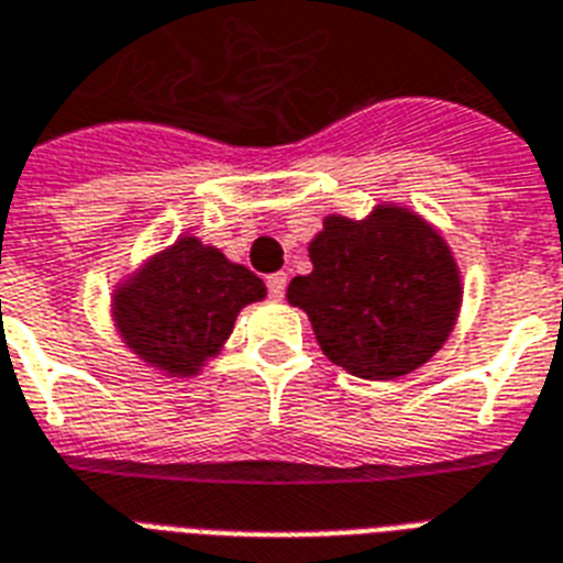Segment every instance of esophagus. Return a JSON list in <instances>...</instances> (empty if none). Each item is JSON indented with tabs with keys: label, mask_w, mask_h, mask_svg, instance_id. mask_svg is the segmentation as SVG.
<instances>
[{
	"label": "esophagus",
	"mask_w": 563,
	"mask_h": 563,
	"mask_svg": "<svg viewBox=\"0 0 563 563\" xmlns=\"http://www.w3.org/2000/svg\"><path fill=\"white\" fill-rule=\"evenodd\" d=\"M286 274L283 272H277V274H272V277H268V280H265V289H268V298H274V300H280L283 295H286Z\"/></svg>",
	"instance_id": "34e87169"
}]
</instances>
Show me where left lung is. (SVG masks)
Instances as JSON below:
<instances>
[{
  "mask_svg": "<svg viewBox=\"0 0 563 563\" xmlns=\"http://www.w3.org/2000/svg\"><path fill=\"white\" fill-rule=\"evenodd\" d=\"M312 274L289 283L321 351L362 379L420 368L453 330L462 283L435 230L397 207L365 221L330 216L309 245Z\"/></svg>",
  "mask_w": 563,
  "mask_h": 563,
  "instance_id": "8db88e82",
  "label": "left lung"
}]
</instances>
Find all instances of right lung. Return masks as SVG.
Here are the masks:
<instances>
[{"instance_id": "obj_1", "label": "right lung", "mask_w": 563, "mask_h": 563, "mask_svg": "<svg viewBox=\"0 0 563 563\" xmlns=\"http://www.w3.org/2000/svg\"><path fill=\"white\" fill-rule=\"evenodd\" d=\"M260 298L265 286L254 272L184 236L119 291L117 318L143 360L172 374H192L228 339L239 309Z\"/></svg>"}]
</instances>
